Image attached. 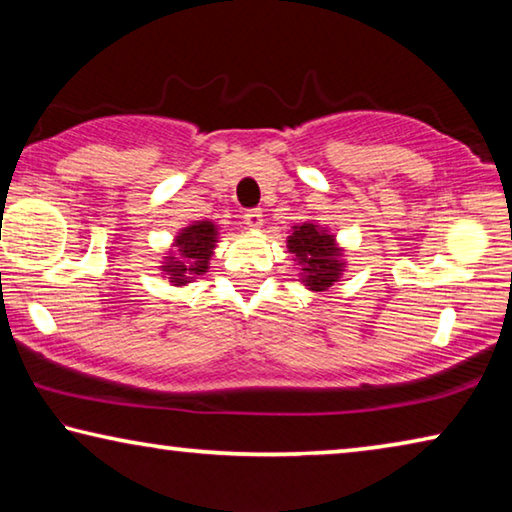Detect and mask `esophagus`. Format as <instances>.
I'll return each mask as SVG.
<instances>
[{
  "mask_svg": "<svg viewBox=\"0 0 512 512\" xmlns=\"http://www.w3.org/2000/svg\"><path fill=\"white\" fill-rule=\"evenodd\" d=\"M244 221H246L248 228L257 230V228H262V223H264V214H262V210H259V207H250V210H246V212H244Z\"/></svg>",
  "mask_w": 512,
  "mask_h": 512,
  "instance_id": "esophagus-1",
  "label": "esophagus"
}]
</instances>
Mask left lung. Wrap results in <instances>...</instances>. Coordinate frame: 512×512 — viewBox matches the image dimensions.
I'll return each mask as SVG.
<instances>
[{
	"label": "left lung",
	"instance_id": "8db88e82",
	"mask_svg": "<svg viewBox=\"0 0 512 512\" xmlns=\"http://www.w3.org/2000/svg\"><path fill=\"white\" fill-rule=\"evenodd\" d=\"M289 250L298 262L305 264L302 271L307 273L305 282L309 289L320 291L332 287V282L341 275L339 250L334 248V239L316 225H298L289 237Z\"/></svg>",
	"mask_w": 512,
	"mask_h": 512
}]
</instances>
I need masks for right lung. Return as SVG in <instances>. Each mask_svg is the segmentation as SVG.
<instances>
[{
	"label": "right lung",
	"mask_w": 512,
	"mask_h": 512,
	"mask_svg": "<svg viewBox=\"0 0 512 512\" xmlns=\"http://www.w3.org/2000/svg\"><path fill=\"white\" fill-rule=\"evenodd\" d=\"M216 239V228L210 221H198L192 228L183 230L178 237L180 257H169L164 271L171 275V282L185 284L189 275H201L207 268V259L212 255Z\"/></svg>",
	"instance_id": "obj_1"
}]
</instances>
